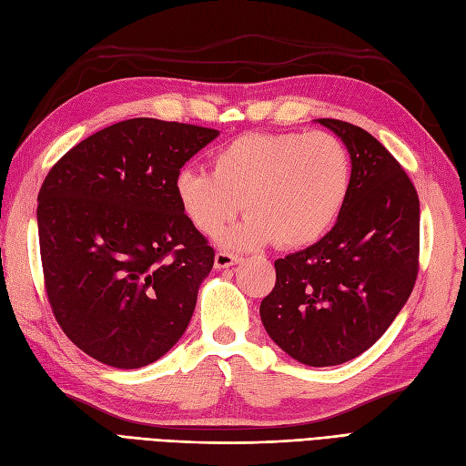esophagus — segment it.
I'll return each mask as SVG.
<instances>
[{
	"label": "esophagus",
	"mask_w": 466,
	"mask_h": 466,
	"mask_svg": "<svg viewBox=\"0 0 466 466\" xmlns=\"http://www.w3.org/2000/svg\"><path fill=\"white\" fill-rule=\"evenodd\" d=\"M238 262V257L231 255V252H218L216 258H214V264L218 270H223V268H231Z\"/></svg>",
	"instance_id": "1"
}]
</instances>
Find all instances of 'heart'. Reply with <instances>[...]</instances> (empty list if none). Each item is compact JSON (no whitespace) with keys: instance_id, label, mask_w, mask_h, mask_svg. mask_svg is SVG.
<instances>
[{"instance_id":"b5f03b06","label":"heart","mask_w":466,"mask_h":466,"mask_svg":"<svg viewBox=\"0 0 466 466\" xmlns=\"http://www.w3.org/2000/svg\"><path fill=\"white\" fill-rule=\"evenodd\" d=\"M350 180V155L336 136L288 132L238 136L211 153V171L180 168L173 187L182 214L208 237L219 235L245 200L250 216L223 245L252 250L320 241L342 214Z\"/></svg>"}]
</instances>
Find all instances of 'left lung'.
<instances>
[{"mask_svg": "<svg viewBox=\"0 0 466 466\" xmlns=\"http://www.w3.org/2000/svg\"><path fill=\"white\" fill-rule=\"evenodd\" d=\"M350 153L348 200L319 243L278 258L260 303L268 336L288 356L329 368L371 348L408 301L418 276L420 200L399 161L360 126L315 120Z\"/></svg>", "mask_w": 466, "mask_h": 466, "instance_id": "left-lung-1", "label": "left lung"}]
</instances>
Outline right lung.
Masks as SVG:
<instances>
[{
    "label": "right lung",
    "instance_id": "add662e5",
    "mask_svg": "<svg viewBox=\"0 0 466 466\" xmlns=\"http://www.w3.org/2000/svg\"><path fill=\"white\" fill-rule=\"evenodd\" d=\"M218 130L132 118L89 136L38 192V241L56 320L118 370L157 361L185 334L214 248L175 196V177Z\"/></svg>",
    "mask_w": 466,
    "mask_h": 466
}]
</instances>
